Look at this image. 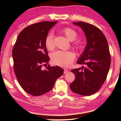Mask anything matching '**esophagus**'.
Returning <instances> with one entry per match:
<instances>
[{"instance_id":"obj_1","label":"esophagus","mask_w":121,"mask_h":121,"mask_svg":"<svg viewBox=\"0 0 121 121\" xmlns=\"http://www.w3.org/2000/svg\"><path fill=\"white\" fill-rule=\"evenodd\" d=\"M68 69H64V73L65 74V73H68Z\"/></svg>"}]
</instances>
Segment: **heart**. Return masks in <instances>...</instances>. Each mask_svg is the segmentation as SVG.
<instances>
[{"label":"heart","instance_id":"obj_1","mask_svg":"<svg viewBox=\"0 0 121 121\" xmlns=\"http://www.w3.org/2000/svg\"><path fill=\"white\" fill-rule=\"evenodd\" d=\"M66 37L69 40L73 41L77 37V33L70 28H65L63 30ZM45 45L49 50L54 48L53 35L52 33H49L45 39ZM53 63L55 65L62 67H67L70 65L75 58V54L71 51H57L52 53L51 56Z\"/></svg>","mask_w":121,"mask_h":121}]
</instances>
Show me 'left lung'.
I'll return each instance as SVG.
<instances>
[{
  "label": "left lung",
  "instance_id": "8db88e82",
  "mask_svg": "<svg viewBox=\"0 0 121 121\" xmlns=\"http://www.w3.org/2000/svg\"><path fill=\"white\" fill-rule=\"evenodd\" d=\"M82 28L87 43L77 63L82 68L72 69L75 80L70 85L73 92L89 96L96 92L105 82L111 65V56L106 38L99 28L82 21L73 22Z\"/></svg>",
  "mask_w": 121,
  "mask_h": 121
}]
</instances>
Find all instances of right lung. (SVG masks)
<instances>
[{
	"mask_svg": "<svg viewBox=\"0 0 121 121\" xmlns=\"http://www.w3.org/2000/svg\"><path fill=\"white\" fill-rule=\"evenodd\" d=\"M57 21H43L25 28L18 36L13 48L12 56L15 75L22 88L33 96H39L49 91L64 70L58 66L48 64L45 39Z\"/></svg>",
	"mask_w": 121,
	"mask_h": 121,
	"instance_id": "obj_1",
	"label": "right lung"
}]
</instances>
